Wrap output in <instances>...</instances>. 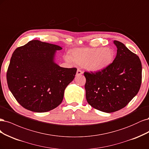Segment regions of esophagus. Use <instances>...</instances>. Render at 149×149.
<instances>
[{"label": "esophagus", "instance_id": "34e87169", "mask_svg": "<svg viewBox=\"0 0 149 149\" xmlns=\"http://www.w3.org/2000/svg\"><path fill=\"white\" fill-rule=\"evenodd\" d=\"M82 74H83V72L81 71V70H80V69H78L77 70V73H76V75L77 76L81 75Z\"/></svg>", "mask_w": 149, "mask_h": 149}]
</instances>
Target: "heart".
Masks as SVG:
<instances>
[{
	"label": "heart",
	"mask_w": 149,
	"mask_h": 149,
	"mask_svg": "<svg viewBox=\"0 0 149 149\" xmlns=\"http://www.w3.org/2000/svg\"><path fill=\"white\" fill-rule=\"evenodd\" d=\"M115 52L109 47H84L75 49L70 54L64 56V59L69 63L84 65L89 70L100 72L107 69L114 59Z\"/></svg>",
	"instance_id": "1"
}]
</instances>
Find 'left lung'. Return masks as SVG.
<instances>
[{
  "instance_id": "8db88e82",
  "label": "left lung",
  "mask_w": 149,
  "mask_h": 149,
  "mask_svg": "<svg viewBox=\"0 0 149 149\" xmlns=\"http://www.w3.org/2000/svg\"><path fill=\"white\" fill-rule=\"evenodd\" d=\"M116 56L107 69L97 72H85L86 99L93 108L113 113L125 107L137 94L142 82L139 57L123 43L114 41Z\"/></svg>"
}]
</instances>
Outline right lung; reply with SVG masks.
Returning a JSON list of instances; mask_svg holds the SVG:
<instances>
[{"label":"right lung","mask_w":149,"mask_h":149,"mask_svg":"<svg viewBox=\"0 0 149 149\" xmlns=\"http://www.w3.org/2000/svg\"><path fill=\"white\" fill-rule=\"evenodd\" d=\"M53 44L32 40L14 51L7 72L9 90L21 106L43 113L62 103L65 88L75 77L76 68H61L54 62Z\"/></svg>","instance_id":"add662e5"}]
</instances>
